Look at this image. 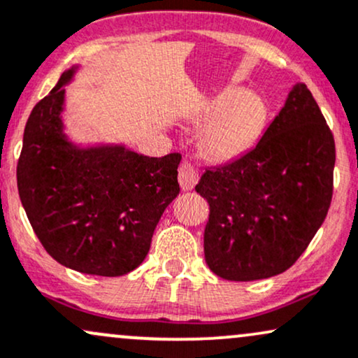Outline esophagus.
<instances>
[{"label":"esophagus","mask_w":358,"mask_h":358,"mask_svg":"<svg viewBox=\"0 0 358 358\" xmlns=\"http://www.w3.org/2000/svg\"><path fill=\"white\" fill-rule=\"evenodd\" d=\"M198 182V171L190 162H183L178 168V183L182 190H192Z\"/></svg>","instance_id":"1"}]
</instances>
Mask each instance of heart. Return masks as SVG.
Returning a JSON list of instances; mask_svg holds the SVG:
<instances>
[{
	"label": "heart",
	"mask_w": 358,
	"mask_h": 358,
	"mask_svg": "<svg viewBox=\"0 0 358 358\" xmlns=\"http://www.w3.org/2000/svg\"><path fill=\"white\" fill-rule=\"evenodd\" d=\"M192 123L206 124L200 133V148L213 162H231L257 143L265 127V101L238 86H227L196 106Z\"/></svg>",
	"instance_id": "obj_1"
}]
</instances>
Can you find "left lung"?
<instances>
[{
    "label": "left lung",
    "instance_id": "left-lung-1",
    "mask_svg": "<svg viewBox=\"0 0 358 358\" xmlns=\"http://www.w3.org/2000/svg\"><path fill=\"white\" fill-rule=\"evenodd\" d=\"M334 166V135L310 90L296 83L255 148L206 168L195 187L210 205V270L252 282L290 268L325 220Z\"/></svg>",
    "mask_w": 358,
    "mask_h": 358
}]
</instances>
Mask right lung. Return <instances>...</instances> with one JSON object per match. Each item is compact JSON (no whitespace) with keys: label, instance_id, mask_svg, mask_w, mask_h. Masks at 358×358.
<instances>
[{"label":"right lung","instance_id":"right-lung-1","mask_svg":"<svg viewBox=\"0 0 358 358\" xmlns=\"http://www.w3.org/2000/svg\"><path fill=\"white\" fill-rule=\"evenodd\" d=\"M59 76L36 103L23 135L16 180L34 234L58 264L81 273L120 277L148 255L163 212L180 193V153L150 158L123 145L68 140Z\"/></svg>","mask_w":358,"mask_h":358}]
</instances>
